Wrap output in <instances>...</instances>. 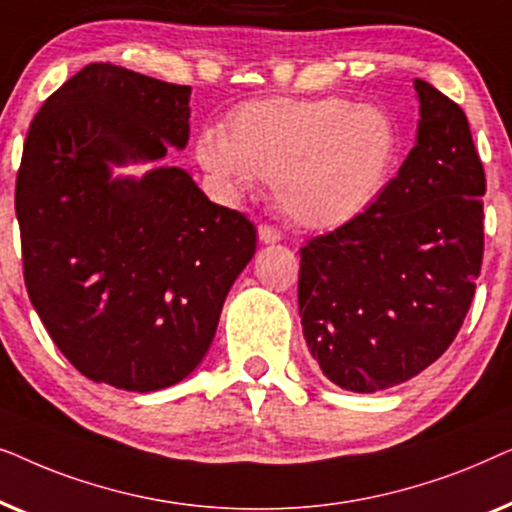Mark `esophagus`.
Masks as SVG:
<instances>
[{
	"instance_id": "obj_1",
	"label": "esophagus",
	"mask_w": 512,
	"mask_h": 512,
	"mask_svg": "<svg viewBox=\"0 0 512 512\" xmlns=\"http://www.w3.org/2000/svg\"><path fill=\"white\" fill-rule=\"evenodd\" d=\"M258 240H261L263 244H277L279 240H282V233H279L275 226L261 223V226H258Z\"/></svg>"
}]
</instances>
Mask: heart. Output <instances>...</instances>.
I'll list each match as a JSON object with an SVG mask.
<instances>
[{
	"instance_id": "1",
	"label": "heart",
	"mask_w": 512,
	"mask_h": 512,
	"mask_svg": "<svg viewBox=\"0 0 512 512\" xmlns=\"http://www.w3.org/2000/svg\"><path fill=\"white\" fill-rule=\"evenodd\" d=\"M198 163L230 195L275 179L277 205L298 226L335 230L359 221L387 191L401 158L394 118L347 97H270L237 107L202 132Z\"/></svg>"
}]
</instances>
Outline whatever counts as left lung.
Listing matches in <instances>:
<instances>
[{"instance_id":"8db88e82","label":"left lung","mask_w":512,"mask_h":512,"mask_svg":"<svg viewBox=\"0 0 512 512\" xmlns=\"http://www.w3.org/2000/svg\"><path fill=\"white\" fill-rule=\"evenodd\" d=\"M417 142L380 202L300 249L298 312L312 359L340 389L396 387L440 359L480 275L485 170L468 118L415 79Z\"/></svg>"}]
</instances>
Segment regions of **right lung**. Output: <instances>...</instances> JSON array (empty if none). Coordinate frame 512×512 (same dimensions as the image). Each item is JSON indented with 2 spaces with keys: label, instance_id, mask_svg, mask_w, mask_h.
Returning <instances> with one entry per match:
<instances>
[{
  "label": "right lung",
  "instance_id": "obj_1",
  "mask_svg": "<svg viewBox=\"0 0 512 512\" xmlns=\"http://www.w3.org/2000/svg\"><path fill=\"white\" fill-rule=\"evenodd\" d=\"M191 88L93 62L34 116L16 179L30 300L93 382L149 394L205 359L256 228L181 167L114 177L186 149Z\"/></svg>",
  "mask_w": 512,
  "mask_h": 512
}]
</instances>
